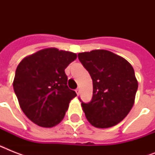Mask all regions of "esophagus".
Returning <instances> with one entry per match:
<instances>
[{
    "label": "esophagus",
    "mask_w": 155,
    "mask_h": 155,
    "mask_svg": "<svg viewBox=\"0 0 155 155\" xmlns=\"http://www.w3.org/2000/svg\"><path fill=\"white\" fill-rule=\"evenodd\" d=\"M75 92H76V94L79 95V93H80V89H79V88H76V89H75Z\"/></svg>",
    "instance_id": "esophagus-1"
}]
</instances>
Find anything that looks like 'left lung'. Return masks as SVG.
<instances>
[{"mask_svg":"<svg viewBox=\"0 0 155 155\" xmlns=\"http://www.w3.org/2000/svg\"><path fill=\"white\" fill-rule=\"evenodd\" d=\"M92 80V98L83 102L87 120L97 128H109L121 121L134 104L138 84L128 61L105 50L78 54Z\"/></svg>","mask_w":155,"mask_h":155,"instance_id":"obj_1","label":"left lung"}]
</instances>
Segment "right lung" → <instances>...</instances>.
<instances>
[{
  "label": "right lung",
  "mask_w": 155,
  "mask_h": 155,
  "mask_svg": "<svg viewBox=\"0 0 155 155\" xmlns=\"http://www.w3.org/2000/svg\"><path fill=\"white\" fill-rule=\"evenodd\" d=\"M76 54L47 48L27 56L18 64L13 89L23 113L39 126L53 127L63 120L71 100L65 68Z\"/></svg>",
  "instance_id": "obj_1"
}]
</instances>
